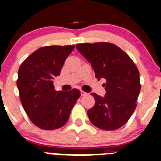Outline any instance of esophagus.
Wrapping results in <instances>:
<instances>
[{"label": "esophagus", "mask_w": 161, "mask_h": 161, "mask_svg": "<svg viewBox=\"0 0 161 161\" xmlns=\"http://www.w3.org/2000/svg\"><path fill=\"white\" fill-rule=\"evenodd\" d=\"M80 94H81V96H86L88 93H87V92H84V91L80 90Z\"/></svg>", "instance_id": "obj_1"}]
</instances>
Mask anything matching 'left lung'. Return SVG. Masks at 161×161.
I'll return each instance as SVG.
<instances>
[{
  "mask_svg": "<svg viewBox=\"0 0 161 161\" xmlns=\"http://www.w3.org/2000/svg\"><path fill=\"white\" fill-rule=\"evenodd\" d=\"M76 49L91 63L99 80L105 79L106 93H91L95 104L88 111L92 125L103 130H116L127 123L135 111L141 91L140 75L132 59L108 42L76 45Z\"/></svg>",
  "mask_w": 161,
  "mask_h": 161,
  "instance_id": "obj_1",
  "label": "left lung"
}]
</instances>
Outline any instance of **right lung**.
<instances>
[{"label": "right lung", "instance_id": "1", "mask_svg": "<svg viewBox=\"0 0 161 161\" xmlns=\"http://www.w3.org/2000/svg\"><path fill=\"white\" fill-rule=\"evenodd\" d=\"M74 45L46 46L32 53L18 70L17 85L24 109L31 121L44 130L64 126L80 92L54 89V77L60 76Z\"/></svg>", "mask_w": 161, "mask_h": 161}]
</instances>
